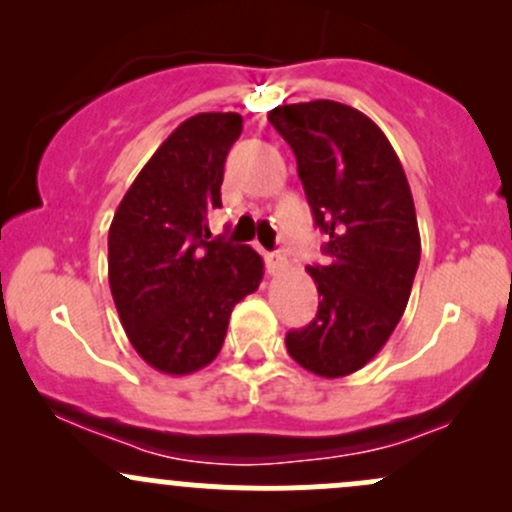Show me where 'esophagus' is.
Here are the masks:
<instances>
[{
    "mask_svg": "<svg viewBox=\"0 0 512 512\" xmlns=\"http://www.w3.org/2000/svg\"><path fill=\"white\" fill-rule=\"evenodd\" d=\"M266 268L271 276H278V273L288 268V258L280 254V251H266Z\"/></svg>",
    "mask_w": 512,
    "mask_h": 512,
    "instance_id": "obj_1",
    "label": "esophagus"
}]
</instances>
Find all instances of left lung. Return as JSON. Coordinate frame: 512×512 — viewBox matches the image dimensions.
Segmentation results:
<instances>
[{
	"instance_id": "1",
	"label": "left lung",
	"mask_w": 512,
	"mask_h": 512,
	"mask_svg": "<svg viewBox=\"0 0 512 512\" xmlns=\"http://www.w3.org/2000/svg\"><path fill=\"white\" fill-rule=\"evenodd\" d=\"M268 122L288 141L329 266H310L320 307L285 337L288 354L322 378L364 368L398 327L420 263L415 202L381 129L332 100L283 104Z\"/></svg>"
}]
</instances>
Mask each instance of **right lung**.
I'll return each instance as SVG.
<instances>
[{
	"label": "right lung",
	"instance_id": "right-lung-1",
	"mask_svg": "<svg viewBox=\"0 0 512 512\" xmlns=\"http://www.w3.org/2000/svg\"><path fill=\"white\" fill-rule=\"evenodd\" d=\"M244 119L202 112L158 146L109 227V288L136 354L168 376L217 359L234 305L258 290L263 261L251 246L210 239L222 207L224 161Z\"/></svg>",
	"mask_w": 512,
	"mask_h": 512
}]
</instances>
